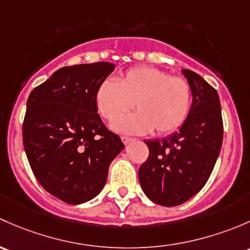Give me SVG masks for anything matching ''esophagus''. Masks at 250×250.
<instances>
[{
	"instance_id": "obj_1",
	"label": "esophagus",
	"mask_w": 250,
	"mask_h": 250,
	"mask_svg": "<svg viewBox=\"0 0 250 250\" xmlns=\"http://www.w3.org/2000/svg\"><path fill=\"white\" fill-rule=\"evenodd\" d=\"M122 140H123V142H124L125 144H127V143H130L131 141H133V137H128V136H123Z\"/></svg>"
}]
</instances>
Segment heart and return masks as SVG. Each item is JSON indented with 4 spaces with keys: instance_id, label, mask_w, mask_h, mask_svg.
<instances>
[{
    "instance_id": "heart-1",
    "label": "heart",
    "mask_w": 250,
    "mask_h": 250,
    "mask_svg": "<svg viewBox=\"0 0 250 250\" xmlns=\"http://www.w3.org/2000/svg\"><path fill=\"white\" fill-rule=\"evenodd\" d=\"M96 104L104 119L113 123L136 108L138 112L115 124L124 132H154L166 136L187 122L192 106V90L182 77L161 69L135 66L123 73L120 82L107 79L96 94Z\"/></svg>"
}]
</instances>
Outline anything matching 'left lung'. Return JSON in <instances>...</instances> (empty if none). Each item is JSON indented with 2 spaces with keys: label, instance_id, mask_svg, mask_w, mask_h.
Masks as SVG:
<instances>
[{
  "label": "left lung",
  "instance_id": "left-lung-1",
  "mask_svg": "<svg viewBox=\"0 0 250 250\" xmlns=\"http://www.w3.org/2000/svg\"><path fill=\"white\" fill-rule=\"evenodd\" d=\"M192 90V106L179 131L144 141L149 156L138 171L144 194L158 205L184 203L205 187L219 156L223 118L217 90L200 74L183 69Z\"/></svg>",
  "mask_w": 250,
  "mask_h": 250
}]
</instances>
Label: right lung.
<instances>
[{"label":"right lung","instance_id":"right-lung-1","mask_svg":"<svg viewBox=\"0 0 250 250\" xmlns=\"http://www.w3.org/2000/svg\"><path fill=\"white\" fill-rule=\"evenodd\" d=\"M113 69L110 62L62 67L27 99L22 142L31 169L44 190L69 205L101 191L125 146L97 113V90Z\"/></svg>","mask_w":250,"mask_h":250}]
</instances>
